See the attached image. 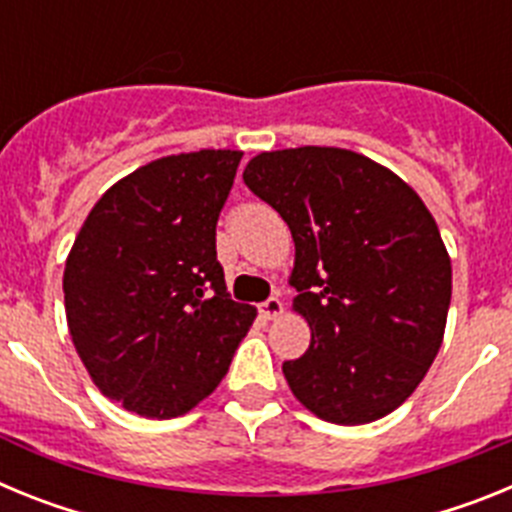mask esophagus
Segmentation results:
<instances>
[{
  "label": "esophagus",
  "mask_w": 512,
  "mask_h": 512,
  "mask_svg": "<svg viewBox=\"0 0 512 512\" xmlns=\"http://www.w3.org/2000/svg\"><path fill=\"white\" fill-rule=\"evenodd\" d=\"M259 312H261V318L274 320V318H279V315H282L284 305H282V300H279V297H269V300H266L264 305L259 307Z\"/></svg>",
  "instance_id": "1"
}]
</instances>
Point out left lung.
I'll use <instances>...</instances> for the list:
<instances>
[{"label":"left lung","instance_id":"left-lung-1","mask_svg":"<svg viewBox=\"0 0 512 512\" xmlns=\"http://www.w3.org/2000/svg\"><path fill=\"white\" fill-rule=\"evenodd\" d=\"M243 182L292 230V310L310 348L284 361L289 390L328 423L364 425L408 400L446 330L451 259L413 187L346 148L253 156Z\"/></svg>","mask_w":512,"mask_h":512}]
</instances>
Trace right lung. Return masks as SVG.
Instances as JSON below:
<instances>
[{"mask_svg": "<svg viewBox=\"0 0 512 512\" xmlns=\"http://www.w3.org/2000/svg\"><path fill=\"white\" fill-rule=\"evenodd\" d=\"M241 151L156 158L112 184L63 269L76 354L99 392L179 418L215 392L256 307L230 300L215 228Z\"/></svg>", "mask_w": 512, "mask_h": 512, "instance_id": "1", "label": "right lung"}]
</instances>
